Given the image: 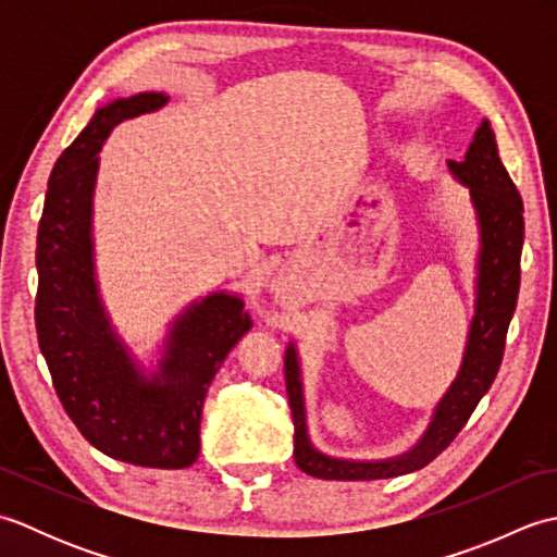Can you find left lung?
Returning <instances> with one entry per match:
<instances>
[{
    "label": "left lung",
    "mask_w": 557,
    "mask_h": 557,
    "mask_svg": "<svg viewBox=\"0 0 557 557\" xmlns=\"http://www.w3.org/2000/svg\"><path fill=\"white\" fill-rule=\"evenodd\" d=\"M445 164L449 174L469 188V203L474 210L479 234L474 315L469 321L455 381L435 401L425 431L407 453L385 459L335 457L323 453L311 441L299 347L292 339L285 351V381L294 421V461L309 476L325 481H373L423 469L465 429L471 411L476 409L498 375L507 325L512 321L519 294L524 206L498 156V144H495L488 120H483L476 128L465 160H447Z\"/></svg>",
    "instance_id": "1"
}]
</instances>
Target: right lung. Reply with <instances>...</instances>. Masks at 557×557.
<instances>
[{"label": "right lung", "mask_w": 557, "mask_h": 557, "mask_svg": "<svg viewBox=\"0 0 557 557\" xmlns=\"http://www.w3.org/2000/svg\"><path fill=\"white\" fill-rule=\"evenodd\" d=\"M168 102V92L148 90L102 104L54 162L35 251V327L57 395L92 447L126 465L184 469L198 459L212 377L253 321L242 294L208 292L140 359L102 301L92 234L104 140L114 126Z\"/></svg>", "instance_id": "right-lung-1"}]
</instances>
